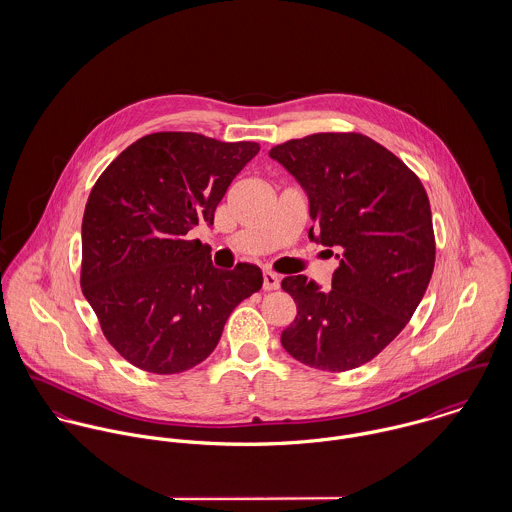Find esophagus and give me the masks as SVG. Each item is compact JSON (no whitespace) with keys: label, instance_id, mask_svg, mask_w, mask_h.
Returning <instances> with one entry per match:
<instances>
[{"label":"esophagus","instance_id":"34e87169","mask_svg":"<svg viewBox=\"0 0 512 512\" xmlns=\"http://www.w3.org/2000/svg\"><path fill=\"white\" fill-rule=\"evenodd\" d=\"M264 290L266 292H270V290H278L280 288V276L278 274H274V272H270V270H264Z\"/></svg>","mask_w":512,"mask_h":512}]
</instances>
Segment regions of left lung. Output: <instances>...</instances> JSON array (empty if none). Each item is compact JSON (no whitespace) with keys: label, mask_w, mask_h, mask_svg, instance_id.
<instances>
[{"label":"left lung","mask_w":512,"mask_h":512,"mask_svg":"<svg viewBox=\"0 0 512 512\" xmlns=\"http://www.w3.org/2000/svg\"><path fill=\"white\" fill-rule=\"evenodd\" d=\"M270 157L309 197V238L339 250L329 292L305 276L282 280L297 305L282 345L319 370L365 365L396 339L428 290L436 264L428 193L402 159L357 132L290 140Z\"/></svg>","instance_id":"1"}]
</instances>
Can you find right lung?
Listing matches in <instances>:
<instances>
[{"mask_svg": "<svg viewBox=\"0 0 512 512\" xmlns=\"http://www.w3.org/2000/svg\"><path fill=\"white\" fill-rule=\"evenodd\" d=\"M258 151L256 142L157 132L126 147L94 183L80 288L128 363L153 374L203 363L232 309L262 288L258 266L219 270L209 248L187 238L213 224L228 185Z\"/></svg>", "mask_w": 512, "mask_h": 512, "instance_id": "add662e5", "label": "right lung"}]
</instances>
